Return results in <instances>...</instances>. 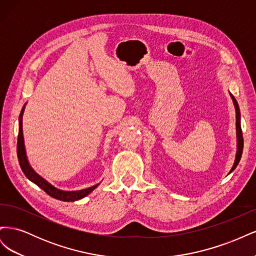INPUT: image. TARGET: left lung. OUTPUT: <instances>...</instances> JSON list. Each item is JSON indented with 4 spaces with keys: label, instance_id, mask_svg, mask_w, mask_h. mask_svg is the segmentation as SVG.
<instances>
[{
    "label": "left lung",
    "instance_id": "left-lung-1",
    "mask_svg": "<svg viewBox=\"0 0 256 256\" xmlns=\"http://www.w3.org/2000/svg\"><path fill=\"white\" fill-rule=\"evenodd\" d=\"M230 98L233 99V102L235 106V111H236V136H237V152H236V158H235V162L233 164V168L230 171V173H232L236 168V166H238L240 158H242V150H244V138H242V126H240V110L239 106L237 104V100L235 99V97L230 94ZM228 173V174H230Z\"/></svg>",
    "mask_w": 256,
    "mask_h": 256
}]
</instances>
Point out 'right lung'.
I'll return each instance as SVG.
<instances>
[{
    "mask_svg": "<svg viewBox=\"0 0 256 256\" xmlns=\"http://www.w3.org/2000/svg\"><path fill=\"white\" fill-rule=\"evenodd\" d=\"M24 108L26 104L23 106L20 116H19V134H18V143H17V154H18V159H19V164L22 168L23 173L28 178V180L37 184L38 187L42 188L47 194L50 196L60 200H64V202H74V200H81L88 196L90 193L97 188L99 184L92 186L90 188L86 189H82V190H76V191H65V190H60L54 187L50 182L42 178L40 175H38L32 166H30V162L26 157V146H24V138H23V130H22V116L23 112H24Z\"/></svg>",
    "mask_w": 256,
    "mask_h": 256,
    "instance_id": "add662e5",
    "label": "right lung"
}]
</instances>
